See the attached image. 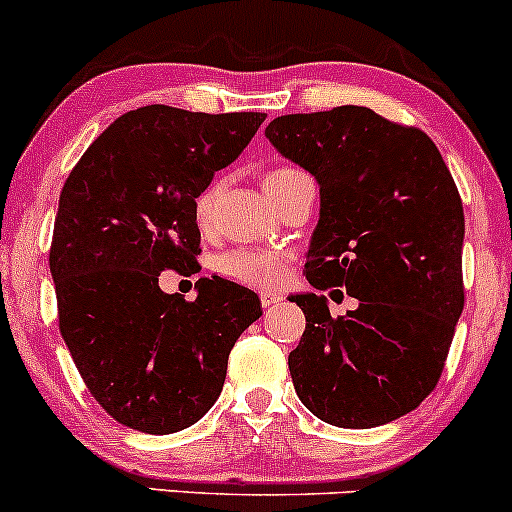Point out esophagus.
<instances>
[{
	"instance_id": "esophagus-1",
	"label": "esophagus",
	"mask_w": 512,
	"mask_h": 512,
	"mask_svg": "<svg viewBox=\"0 0 512 512\" xmlns=\"http://www.w3.org/2000/svg\"><path fill=\"white\" fill-rule=\"evenodd\" d=\"M280 300H283V297L280 295H275V292H261V304L263 307H273V304H278Z\"/></svg>"
}]
</instances>
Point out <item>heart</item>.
I'll return each instance as SVG.
<instances>
[{
    "label": "heart",
    "mask_w": 512,
    "mask_h": 512,
    "mask_svg": "<svg viewBox=\"0 0 512 512\" xmlns=\"http://www.w3.org/2000/svg\"><path fill=\"white\" fill-rule=\"evenodd\" d=\"M295 174V169H275L266 174L263 179V188H271L285 176ZM212 200H215V191L208 188L198 195L195 200V222L198 227H208L212 215ZM217 273L225 275L227 280L234 283L258 287V290H273L285 280L287 275V258L278 251H254V249H237L229 254L217 258Z\"/></svg>",
    "instance_id": "b5f03b06"
}]
</instances>
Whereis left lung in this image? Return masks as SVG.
Masks as SVG:
<instances>
[{
    "mask_svg": "<svg viewBox=\"0 0 512 512\" xmlns=\"http://www.w3.org/2000/svg\"><path fill=\"white\" fill-rule=\"evenodd\" d=\"M266 137L319 183L309 285L358 300L333 319L324 295L290 297L307 319L287 355L295 392L331 426L396 421L438 384L464 307V210L450 169L426 132L365 106L280 116Z\"/></svg>",
    "mask_w": 512,
    "mask_h": 512,
    "instance_id": "8db88e82",
    "label": "left lung"
}]
</instances>
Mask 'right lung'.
Here are the masks:
<instances>
[{
  "instance_id": "obj_1",
  "label": "right lung",
  "mask_w": 512,
  "mask_h": 512,
  "mask_svg": "<svg viewBox=\"0 0 512 512\" xmlns=\"http://www.w3.org/2000/svg\"><path fill=\"white\" fill-rule=\"evenodd\" d=\"M266 113L145 106L113 120L67 176L50 273L60 333L94 399L123 426L169 435L222 392L229 350L261 317L249 287L212 275L186 302L159 273L195 266V198Z\"/></svg>"
}]
</instances>
